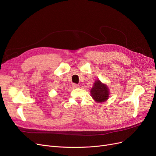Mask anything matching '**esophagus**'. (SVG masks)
<instances>
[{
    "label": "esophagus",
    "instance_id": "obj_1",
    "mask_svg": "<svg viewBox=\"0 0 156 156\" xmlns=\"http://www.w3.org/2000/svg\"><path fill=\"white\" fill-rule=\"evenodd\" d=\"M72 87L73 88H79V85L77 84H75V83H73L72 84Z\"/></svg>",
    "mask_w": 156,
    "mask_h": 156
}]
</instances>
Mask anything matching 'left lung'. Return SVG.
Here are the masks:
<instances>
[{
  "label": "left lung",
  "mask_w": 156,
  "mask_h": 156,
  "mask_svg": "<svg viewBox=\"0 0 156 156\" xmlns=\"http://www.w3.org/2000/svg\"><path fill=\"white\" fill-rule=\"evenodd\" d=\"M90 94L94 100L97 103L106 101L109 97V88L100 80L97 79L90 90Z\"/></svg>",
  "instance_id": "8db88e82"
}]
</instances>
